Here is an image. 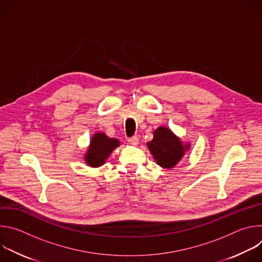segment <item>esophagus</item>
Segmentation results:
<instances>
[{
	"label": "esophagus",
	"instance_id": "34e87169",
	"mask_svg": "<svg viewBox=\"0 0 262 262\" xmlns=\"http://www.w3.org/2000/svg\"><path fill=\"white\" fill-rule=\"evenodd\" d=\"M127 141H128V143L132 144V145H138V143H139V138H138L137 136H134V137L128 138Z\"/></svg>",
	"mask_w": 262,
	"mask_h": 262
}]
</instances>
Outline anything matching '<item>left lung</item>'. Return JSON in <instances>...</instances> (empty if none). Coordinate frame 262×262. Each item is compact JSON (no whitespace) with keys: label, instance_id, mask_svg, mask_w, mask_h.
Segmentation results:
<instances>
[{"label":"left lung","instance_id":"obj_1","mask_svg":"<svg viewBox=\"0 0 262 262\" xmlns=\"http://www.w3.org/2000/svg\"><path fill=\"white\" fill-rule=\"evenodd\" d=\"M158 165L163 168H173L182 158L185 149L189 145L183 147L180 140L167 127H159L154 133V139L147 143Z\"/></svg>","mask_w":262,"mask_h":262}]
</instances>
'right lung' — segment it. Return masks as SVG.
<instances>
[{"label":"right lung","instance_id":"1","mask_svg":"<svg viewBox=\"0 0 262 262\" xmlns=\"http://www.w3.org/2000/svg\"><path fill=\"white\" fill-rule=\"evenodd\" d=\"M117 146H119L118 140L110 139L104 134H96L91 140L88 154L85 158L86 163L91 167L101 166Z\"/></svg>","mask_w":262,"mask_h":262}]
</instances>
